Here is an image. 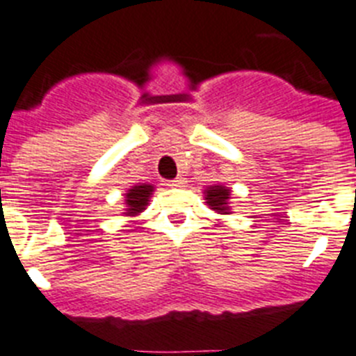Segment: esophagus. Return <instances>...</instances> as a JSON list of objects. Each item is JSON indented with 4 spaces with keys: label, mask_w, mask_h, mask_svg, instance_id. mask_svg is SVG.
<instances>
[{
    "label": "esophagus",
    "mask_w": 356,
    "mask_h": 356,
    "mask_svg": "<svg viewBox=\"0 0 356 356\" xmlns=\"http://www.w3.org/2000/svg\"><path fill=\"white\" fill-rule=\"evenodd\" d=\"M184 184H186V179L184 177H175L172 181H166V186L170 188H182Z\"/></svg>",
    "instance_id": "obj_1"
}]
</instances>
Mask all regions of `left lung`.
Here are the masks:
<instances>
[{
    "mask_svg": "<svg viewBox=\"0 0 356 356\" xmlns=\"http://www.w3.org/2000/svg\"><path fill=\"white\" fill-rule=\"evenodd\" d=\"M227 199H229V190L227 188L211 186L206 190V200L215 211L227 213Z\"/></svg>",
    "mask_w": 356,
    "mask_h": 356,
    "instance_id": "8db88e82",
    "label": "left lung"
}]
</instances>
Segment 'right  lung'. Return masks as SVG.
Wrapping results in <instances>:
<instances>
[{"mask_svg": "<svg viewBox=\"0 0 356 356\" xmlns=\"http://www.w3.org/2000/svg\"><path fill=\"white\" fill-rule=\"evenodd\" d=\"M154 188L150 184H141V186H134L127 193V213L129 215H136V213L143 211L145 206L148 204V197Z\"/></svg>", "mask_w": 356, "mask_h": 356, "instance_id": "add662e5", "label": "right lung"}]
</instances>
